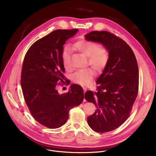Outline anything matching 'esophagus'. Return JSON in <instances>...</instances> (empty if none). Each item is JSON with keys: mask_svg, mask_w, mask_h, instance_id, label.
<instances>
[{"mask_svg": "<svg viewBox=\"0 0 156 156\" xmlns=\"http://www.w3.org/2000/svg\"><path fill=\"white\" fill-rule=\"evenodd\" d=\"M83 90H84V94H85V93H86V91H87V89L86 88V87H83ZM84 101H85V99L84 100Z\"/></svg>", "mask_w": 156, "mask_h": 156, "instance_id": "34e87169", "label": "esophagus"}]
</instances>
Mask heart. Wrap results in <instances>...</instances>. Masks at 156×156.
<instances>
[{
	"label": "heart",
	"instance_id": "heart-1",
	"mask_svg": "<svg viewBox=\"0 0 156 156\" xmlns=\"http://www.w3.org/2000/svg\"><path fill=\"white\" fill-rule=\"evenodd\" d=\"M72 48L84 56L87 57L88 63L97 72H102L108 64L109 61V52L104 48L100 46L96 42L80 39L75 42ZM71 50L66 47L62 52V63L65 69L70 71L72 68L70 65ZM94 76V72L90 68L80 70L73 76L75 83L81 86L90 84Z\"/></svg>",
	"mask_w": 156,
	"mask_h": 156
}]
</instances>
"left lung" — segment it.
Wrapping results in <instances>:
<instances>
[{
    "instance_id": "1",
    "label": "left lung",
    "mask_w": 156,
    "mask_h": 156,
    "mask_svg": "<svg viewBox=\"0 0 156 156\" xmlns=\"http://www.w3.org/2000/svg\"><path fill=\"white\" fill-rule=\"evenodd\" d=\"M86 40L99 42L109 52V61L96 81L98 92L84 98L96 105L87 123L98 133L112 131L128 118L138 92L139 70L135 55L123 40L108 31H91Z\"/></svg>"
}]
</instances>
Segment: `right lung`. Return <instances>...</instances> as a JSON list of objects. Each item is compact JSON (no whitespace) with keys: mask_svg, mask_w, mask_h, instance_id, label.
<instances>
[{"mask_svg":"<svg viewBox=\"0 0 156 156\" xmlns=\"http://www.w3.org/2000/svg\"><path fill=\"white\" fill-rule=\"evenodd\" d=\"M78 31V29L52 31L36 41L24 58L21 86L25 102L34 119L49 128L64 125L70 110L80 105L84 98L78 84H72L66 94H59L56 90L57 83L65 80L63 45Z\"/></svg>","mask_w":156,"mask_h":156,"instance_id":"1","label":"right lung"}]
</instances>
